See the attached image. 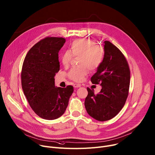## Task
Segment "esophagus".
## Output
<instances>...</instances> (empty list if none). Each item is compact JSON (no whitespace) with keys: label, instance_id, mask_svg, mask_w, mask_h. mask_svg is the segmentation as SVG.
<instances>
[{"label":"esophagus","instance_id":"esophagus-1","mask_svg":"<svg viewBox=\"0 0 155 155\" xmlns=\"http://www.w3.org/2000/svg\"><path fill=\"white\" fill-rule=\"evenodd\" d=\"M80 87H81L80 84H74V88H79Z\"/></svg>","mask_w":155,"mask_h":155}]
</instances>
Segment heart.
I'll list each match as a JSON object with an SVG mask.
<instances>
[{
	"instance_id": "1",
	"label": "heart",
	"mask_w": 155,
	"mask_h": 155,
	"mask_svg": "<svg viewBox=\"0 0 155 155\" xmlns=\"http://www.w3.org/2000/svg\"><path fill=\"white\" fill-rule=\"evenodd\" d=\"M67 51L61 57V62L68 66L72 56L78 57L80 66L71 68L68 74V77L74 81H81L88 74L89 69L95 70L101 64L104 57V47L95 45L94 41L90 39H79L72 42Z\"/></svg>"
}]
</instances>
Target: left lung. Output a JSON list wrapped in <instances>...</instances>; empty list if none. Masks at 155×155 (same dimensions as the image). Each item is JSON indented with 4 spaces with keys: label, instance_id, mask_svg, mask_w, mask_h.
Wrapping results in <instances>:
<instances>
[{
    "label": "left lung",
    "instance_id": "left-lung-1",
    "mask_svg": "<svg viewBox=\"0 0 155 155\" xmlns=\"http://www.w3.org/2000/svg\"><path fill=\"white\" fill-rule=\"evenodd\" d=\"M104 57L96 73L91 78L94 84L101 86V91L87 88L85 107L88 115L104 121L115 117L124 106L128 95L130 71L121 51L109 41L104 43Z\"/></svg>",
    "mask_w": 155,
    "mask_h": 155
}]
</instances>
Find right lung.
<instances>
[{
  "mask_svg": "<svg viewBox=\"0 0 155 155\" xmlns=\"http://www.w3.org/2000/svg\"><path fill=\"white\" fill-rule=\"evenodd\" d=\"M65 39L47 37L35 44L27 54L22 73V87L28 104L36 114L45 120L62 115L68 105L74 87L55 86L60 70L58 52Z\"/></svg>",
  "mask_w": 155,
  "mask_h": 155,
  "instance_id": "obj_1",
  "label": "right lung"
}]
</instances>
